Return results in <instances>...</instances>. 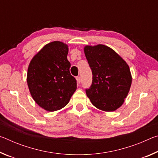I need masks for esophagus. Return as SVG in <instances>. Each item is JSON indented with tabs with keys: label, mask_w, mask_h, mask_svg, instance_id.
Segmentation results:
<instances>
[{
	"label": "esophagus",
	"mask_w": 158,
	"mask_h": 158,
	"mask_svg": "<svg viewBox=\"0 0 158 158\" xmlns=\"http://www.w3.org/2000/svg\"><path fill=\"white\" fill-rule=\"evenodd\" d=\"M76 79H77V83H78V84H79V83L81 82V77H79V76L77 77Z\"/></svg>",
	"instance_id": "1"
}]
</instances>
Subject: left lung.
I'll return each mask as SVG.
<instances>
[{
  "label": "left lung",
  "instance_id": "1",
  "mask_svg": "<svg viewBox=\"0 0 158 158\" xmlns=\"http://www.w3.org/2000/svg\"><path fill=\"white\" fill-rule=\"evenodd\" d=\"M84 53L93 74L92 84L85 89L88 98L100 110H116L124 102L132 84L129 66L105 45H87Z\"/></svg>",
  "mask_w": 158,
  "mask_h": 158
}]
</instances>
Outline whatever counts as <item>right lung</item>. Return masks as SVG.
Segmentation results:
<instances>
[{
  "label": "right lung",
  "mask_w": 158,
  "mask_h": 158,
  "mask_svg": "<svg viewBox=\"0 0 158 158\" xmlns=\"http://www.w3.org/2000/svg\"><path fill=\"white\" fill-rule=\"evenodd\" d=\"M68 53V45L54 41L45 45L29 64L27 83L31 96L48 111L65 106L77 89V80L69 72Z\"/></svg>",
  "instance_id": "right-lung-1"
}]
</instances>
